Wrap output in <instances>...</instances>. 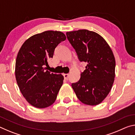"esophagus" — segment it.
Listing matches in <instances>:
<instances>
[{"instance_id": "esophagus-1", "label": "esophagus", "mask_w": 135, "mask_h": 135, "mask_svg": "<svg viewBox=\"0 0 135 135\" xmlns=\"http://www.w3.org/2000/svg\"><path fill=\"white\" fill-rule=\"evenodd\" d=\"M68 76H69V74H64V79L67 80L68 79Z\"/></svg>"}]
</instances>
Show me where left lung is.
<instances>
[{"label":"left lung","mask_w":135,"mask_h":135,"mask_svg":"<svg viewBox=\"0 0 135 135\" xmlns=\"http://www.w3.org/2000/svg\"><path fill=\"white\" fill-rule=\"evenodd\" d=\"M79 60L88 63L79 81L72 84L78 99L84 104L97 105L105 99L115 78V60L105 40L88 30L66 33Z\"/></svg>","instance_id":"obj_1"}]
</instances>
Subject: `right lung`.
Returning <instances> with one entry per match:
<instances>
[{
  "mask_svg": "<svg viewBox=\"0 0 135 135\" xmlns=\"http://www.w3.org/2000/svg\"><path fill=\"white\" fill-rule=\"evenodd\" d=\"M66 39L61 31H46L25 41L17 54L15 78L25 99L32 106L44 108L53 104L63 84L61 74L51 73L45 66L59 43Z\"/></svg>",
  "mask_w": 135,
  "mask_h": 135,
  "instance_id": "1",
  "label": "right lung"
}]
</instances>
